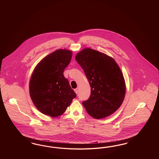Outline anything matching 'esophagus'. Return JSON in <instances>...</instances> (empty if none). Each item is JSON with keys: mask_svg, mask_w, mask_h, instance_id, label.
<instances>
[{"mask_svg": "<svg viewBox=\"0 0 159 159\" xmlns=\"http://www.w3.org/2000/svg\"><path fill=\"white\" fill-rule=\"evenodd\" d=\"M74 91L76 93V94H77L78 93V89H74Z\"/></svg>", "mask_w": 159, "mask_h": 159, "instance_id": "esophagus-1", "label": "esophagus"}]
</instances>
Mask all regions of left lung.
I'll return each instance as SVG.
<instances>
[{"label": "left lung", "mask_w": 159, "mask_h": 159, "mask_svg": "<svg viewBox=\"0 0 159 159\" xmlns=\"http://www.w3.org/2000/svg\"><path fill=\"white\" fill-rule=\"evenodd\" d=\"M75 59L91 87L89 98L82 102L87 113L96 119L111 116L120 107L126 93L119 66L113 58L89 48L78 52Z\"/></svg>", "instance_id": "left-lung-1"}]
</instances>
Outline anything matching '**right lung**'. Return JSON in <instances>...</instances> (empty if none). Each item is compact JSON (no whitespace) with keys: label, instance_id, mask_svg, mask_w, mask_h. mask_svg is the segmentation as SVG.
<instances>
[{"label":"right lung","instance_id":"add662e5","mask_svg":"<svg viewBox=\"0 0 159 159\" xmlns=\"http://www.w3.org/2000/svg\"><path fill=\"white\" fill-rule=\"evenodd\" d=\"M72 56L71 51L58 49L34 68L29 83L30 95L36 108L46 116H61L76 97L63 75Z\"/></svg>","mask_w":159,"mask_h":159}]
</instances>
